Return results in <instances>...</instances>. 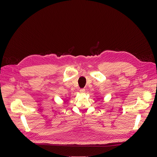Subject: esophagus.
Returning <instances> with one entry per match:
<instances>
[{
	"label": "esophagus",
	"mask_w": 157,
	"mask_h": 157,
	"mask_svg": "<svg viewBox=\"0 0 157 157\" xmlns=\"http://www.w3.org/2000/svg\"><path fill=\"white\" fill-rule=\"evenodd\" d=\"M84 92H85V89L84 88H82V89L80 90V94H83Z\"/></svg>",
	"instance_id": "esophagus-1"
}]
</instances>
